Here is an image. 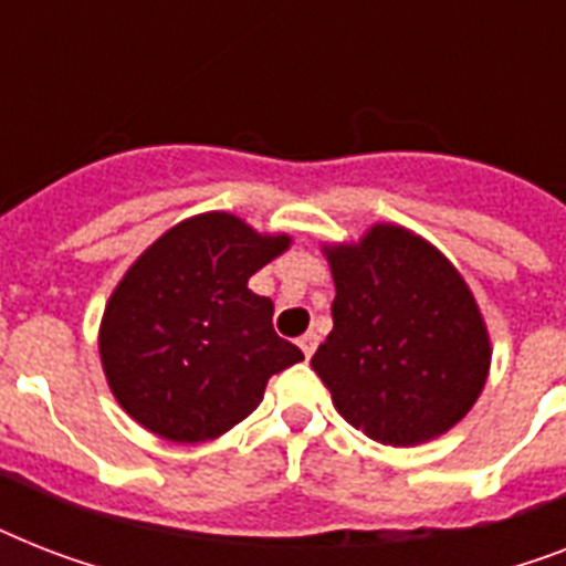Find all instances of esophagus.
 <instances>
[{
	"label": "esophagus",
	"instance_id": "1",
	"mask_svg": "<svg viewBox=\"0 0 566 566\" xmlns=\"http://www.w3.org/2000/svg\"><path fill=\"white\" fill-rule=\"evenodd\" d=\"M317 344H319L317 332H305V335L300 337V349H302V353H305V358H311V355H314Z\"/></svg>",
	"mask_w": 566,
	"mask_h": 566
}]
</instances>
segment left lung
Here are the masks:
<instances>
[{
    "label": "left lung",
    "mask_w": 566,
    "mask_h": 566,
    "mask_svg": "<svg viewBox=\"0 0 566 566\" xmlns=\"http://www.w3.org/2000/svg\"><path fill=\"white\" fill-rule=\"evenodd\" d=\"M335 302L311 367L337 413L387 447L447 434L482 396L491 335L470 284L438 247L396 222L323 247Z\"/></svg>",
    "instance_id": "8db88e82"
}]
</instances>
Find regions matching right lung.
I'll return each instance as SVG.
<instances>
[{
  "instance_id": "add662e5",
  "label": "right lung",
  "mask_w": 566,
  "mask_h": 566,
  "mask_svg": "<svg viewBox=\"0 0 566 566\" xmlns=\"http://www.w3.org/2000/svg\"><path fill=\"white\" fill-rule=\"evenodd\" d=\"M291 243L208 211L137 255L99 323L102 370L132 420L172 443H205L255 411L273 373L305 358L273 332V302L249 291Z\"/></svg>"
}]
</instances>
